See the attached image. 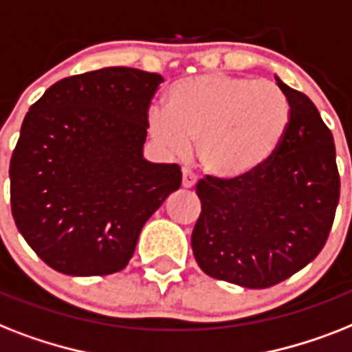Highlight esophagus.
Listing matches in <instances>:
<instances>
[{
    "label": "esophagus",
    "instance_id": "34e87169",
    "mask_svg": "<svg viewBox=\"0 0 352 352\" xmlns=\"http://www.w3.org/2000/svg\"><path fill=\"white\" fill-rule=\"evenodd\" d=\"M197 182V177L191 173L190 170H184L182 171V188H186V190H190V188H193Z\"/></svg>",
    "mask_w": 352,
    "mask_h": 352
}]
</instances>
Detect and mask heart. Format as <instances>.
I'll use <instances>...</instances> for the list:
<instances>
[{"instance_id": "b5f03b06", "label": "heart", "mask_w": 352, "mask_h": 352, "mask_svg": "<svg viewBox=\"0 0 352 352\" xmlns=\"http://www.w3.org/2000/svg\"><path fill=\"white\" fill-rule=\"evenodd\" d=\"M289 119V101L273 82L211 72L173 82L166 110L150 111V131L179 153L197 141V159L206 173L242 179L275 155Z\"/></svg>"}]
</instances>
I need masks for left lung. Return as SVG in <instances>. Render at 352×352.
Here are the masks:
<instances>
[{
	"mask_svg": "<svg viewBox=\"0 0 352 352\" xmlns=\"http://www.w3.org/2000/svg\"><path fill=\"white\" fill-rule=\"evenodd\" d=\"M291 107L276 153L242 179L206 175L202 211L191 233L206 275L250 289L289 278L325 245L340 199L333 133L305 94L276 77Z\"/></svg>",
	"mask_w": 352,
	"mask_h": 352,
	"instance_id": "1",
	"label": "left lung"
}]
</instances>
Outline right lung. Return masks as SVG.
I'll return each instance as SVG.
<instances>
[{
  "label": "right lung",
  "instance_id": "obj_1",
  "mask_svg": "<svg viewBox=\"0 0 352 352\" xmlns=\"http://www.w3.org/2000/svg\"><path fill=\"white\" fill-rule=\"evenodd\" d=\"M161 82L137 68H101L57 81L25 116L8 170L12 217L52 270H124L142 226L181 188V168L142 155Z\"/></svg>",
  "mask_w": 352,
  "mask_h": 352
}]
</instances>
